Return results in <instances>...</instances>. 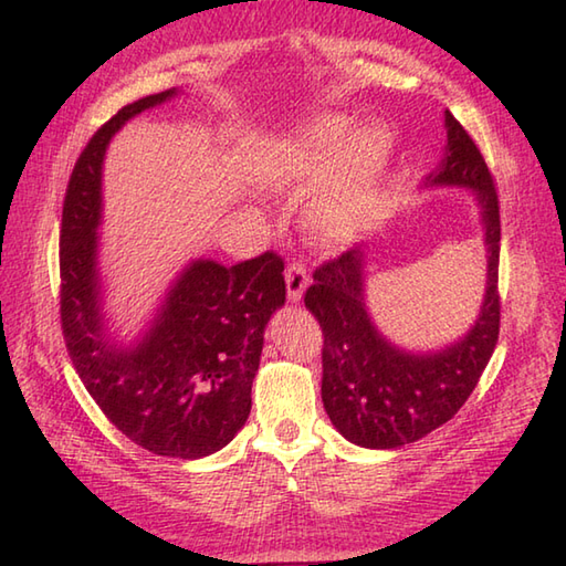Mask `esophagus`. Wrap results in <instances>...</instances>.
<instances>
[{"label": "esophagus", "mask_w": 566, "mask_h": 566, "mask_svg": "<svg viewBox=\"0 0 566 566\" xmlns=\"http://www.w3.org/2000/svg\"><path fill=\"white\" fill-rule=\"evenodd\" d=\"M284 280H286V296H290L292 302H302V296L308 286V272L304 264L292 262L284 272Z\"/></svg>", "instance_id": "1"}]
</instances>
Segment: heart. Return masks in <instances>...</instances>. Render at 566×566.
<instances>
[{
  "label": "heart",
  "instance_id": "obj_1",
  "mask_svg": "<svg viewBox=\"0 0 566 566\" xmlns=\"http://www.w3.org/2000/svg\"><path fill=\"white\" fill-rule=\"evenodd\" d=\"M350 134V118L326 116L304 128L296 140H260L248 150V170L268 189L308 187L326 179L335 165L338 179L308 213V233L318 245L338 248L353 240L365 219L369 195L375 191L389 160V136L379 126ZM344 150L340 151L339 148ZM339 163L335 164L334 160Z\"/></svg>",
  "mask_w": 566,
  "mask_h": 566
}]
</instances>
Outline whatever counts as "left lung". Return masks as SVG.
<instances>
[{
    "label": "left lung",
    "mask_w": 566,
    "mask_h": 566,
    "mask_svg": "<svg viewBox=\"0 0 566 566\" xmlns=\"http://www.w3.org/2000/svg\"><path fill=\"white\" fill-rule=\"evenodd\" d=\"M444 128V158L423 185L472 189L482 209L486 292L474 326L432 353L403 350L384 338L365 302L363 248L323 262L304 296L323 331V406L343 438L369 450L403 448L448 423L474 391L499 340V195L476 143L450 112Z\"/></svg>",
    "instance_id": "1"
}]
</instances>
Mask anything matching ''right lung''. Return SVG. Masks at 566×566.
I'll list each match as a JSON object with an SVG mask.
<instances>
[{"label":"right lung","instance_id":"obj_1","mask_svg":"<svg viewBox=\"0 0 566 566\" xmlns=\"http://www.w3.org/2000/svg\"><path fill=\"white\" fill-rule=\"evenodd\" d=\"M172 97L177 90L126 104L77 158L60 226V321L72 365L104 416L153 454L199 460L245 426L264 326L284 304L286 284L272 250L233 268L195 260L134 345L112 340L97 235L104 153L128 118Z\"/></svg>","mask_w":566,"mask_h":566}]
</instances>
